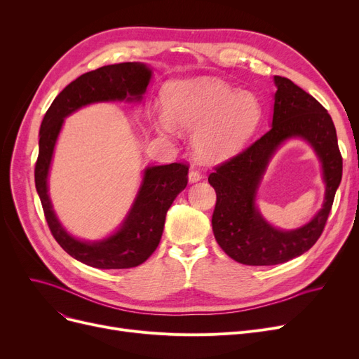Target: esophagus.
Segmentation results:
<instances>
[{"instance_id":"esophagus-1","label":"esophagus","mask_w":359,"mask_h":359,"mask_svg":"<svg viewBox=\"0 0 359 359\" xmlns=\"http://www.w3.org/2000/svg\"><path fill=\"white\" fill-rule=\"evenodd\" d=\"M201 179H202V173L199 172V170L191 168V172H189V182H191V183H195V182L201 180Z\"/></svg>"}]
</instances>
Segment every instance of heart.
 I'll list each match as a JSON object with an SVG mask.
<instances>
[{
  "instance_id": "heart-1",
  "label": "heart",
  "mask_w": 359,
  "mask_h": 359,
  "mask_svg": "<svg viewBox=\"0 0 359 359\" xmlns=\"http://www.w3.org/2000/svg\"><path fill=\"white\" fill-rule=\"evenodd\" d=\"M163 129L194 130V145L202 160L230 157L248 142L262 116L252 91H237L212 77L173 81L163 90Z\"/></svg>"
}]
</instances>
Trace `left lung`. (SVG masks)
I'll use <instances>...</instances> for the list:
<instances>
[{
	"instance_id": "left-lung-1",
	"label": "left lung",
	"mask_w": 359,
	"mask_h": 359,
	"mask_svg": "<svg viewBox=\"0 0 359 359\" xmlns=\"http://www.w3.org/2000/svg\"><path fill=\"white\" fill-rule=\"evenodd\" d=\"M273 119L271 129L231 158L214 167L208 182L217 203L212 230L219 248L243 265L271 266L288 262L314 246L322 236L342 179V156L327 110L291 80L275 75ZM291 136L306 137L324 163L327 199L324 208L304 228L280 232L254 208L259 177L277 145Z\"/></svg>"
}]
</instances>
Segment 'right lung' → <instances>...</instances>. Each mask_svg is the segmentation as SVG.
Listing matches in <instances>:
<instances>
[{
  "instance_id": "obj_1",
  "label": "right lung",
  "mask_w": 359,
  "mask_h": 359,
  "mask_svg": "<svg viewBox=\"0 0 359 359\" xmlns=\"http://www.w3.org/2000/svg\"><path fill=\"white\" fill-rule=\"evenodd\" d=\"M151 79V71L138 62L104 65L86 72L55 97L41 125L39 156L34 165V183L48 227L60 246L74 259L99 269H128L144 263L161 240L165 214L187 184L189 165L172 163L145 170L140 195L122 229L100 243H83L71 237L56 219L48 196L46 177L64 118L93 102L140 100Z\"/></svg>"
}]
</instances>
